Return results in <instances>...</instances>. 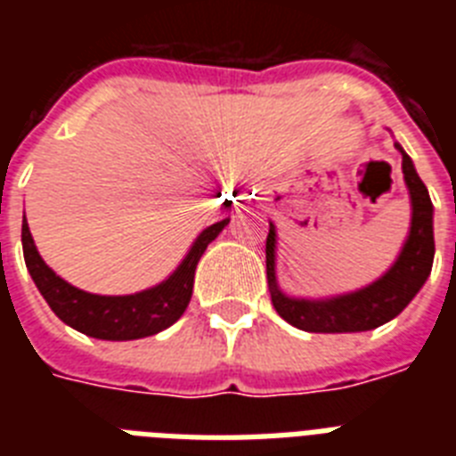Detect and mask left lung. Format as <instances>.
I'll return each mask as SVG.
<instances>
[{"label": "left lung", "instance_id": "1", "mask_svg": "<svg viewBox=\"0 0 456 456\" xmlns=\"http://www.w3.org/2000/svg\"><path fill=\"white\" fill-rule=\"evenodd\" d=\"M395 149L403 153V175L411 200L410 234L404 239L403 250L390 265V270L362 286L357 291L340 293L331 298H296L286 296L277 281V227L270 222V234L265 246L267 263V286L274 310L296 329L310 333H357L371 331L376 326L395 319L421 291L431 274L436 241H433V203L428 189L417 175V167L404 149L395 142Z\"/></svg>", "mask_w": 456, "mask_h": 456}]
</instances>
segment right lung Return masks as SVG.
Instances as JSON below:
<instances>
[{
	"instance_id": "add662e5",
	"label": "right lung",
	"mask_w": 456,
	"mask_h": 456,
	"mask_svg": "<svg viewBox=\"0 0 456 456\" xmlns=\"http://www.w3.org/2000/svg\"><path fill=\"white\" fill-rule=\"evenodd\" d=\"M227 224L229 217H224L222 222H215L203 229L170 277L151 289L130 293V296L87 293L68 284L66 279H61L39 256L25 215L20 241H23L25 267L30 272L32 281L63 324L73 326L75 331L92 336V338L137 340L163 331L184 314L186 305L191 300L196 265L206 253L208 243H213Z\"/></svg>"
}]
</instances>
